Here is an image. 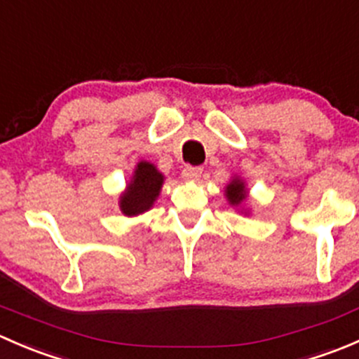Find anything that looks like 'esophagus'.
Returning a JSON list of instances; mask_svg holds the SVG:
<instances>
[{
  "label": "esophagus",
  "mask_w": 359,
  "mask_h": 359,
  "mask_svg": "<svg viewBox=\"0 0 359 359\" xmlns=\"http://www.w3.org/2000/svg\"><path fill=\"white\" fill-rule=\"evenodd\" d=\"M201 173H203L201 166H186V168L182 170L184 180H191V182H194V180H200Z\"/></svg>",
  "instance_id": "1"
}]
</instances>
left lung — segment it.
<instances>
[{"instance_id":"8db88e82","label":"left lung","mask_w":359,"mask_h":359,"mask_svg":"<svg viewBox=\"0 0 359 359\" xmlns=\"http://www.w3.org/2000/svg\"><path fill=\"white\" fill-rule=\"evenodd\" d=\"M226 198L229 201V205H241L247 200V186H245L243 180L240 177H233L229 184L226 186Z\"/></svg>"}]
</instances>
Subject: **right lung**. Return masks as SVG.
<instances>
[{"mask_svg": "<svg viewBox=\"0 0 359 359\" xmlns=\"http://www.w3.org/2000/svg\"><path fill=\"white\" fill-rule=\"evenodd\" d=\"M163 182L165 177L153 163H137L125 193L119 196V210L126 217H135L151 210L161 193Z\"/></svg>", "mask_w": 359, "mask_h": 359, "instance_id": "add662e5", "label": "right lung"}]
</instances>
